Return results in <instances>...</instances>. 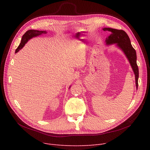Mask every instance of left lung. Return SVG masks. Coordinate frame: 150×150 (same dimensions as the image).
Returning a JSON list of instances; mask_svg holds the SVG:
<instances>
[{
  "instance_id": "8db88e82",
  "label": "left lung",
  "mask_w": 150,
  "mask_h": 150,
  "mask_svg": "<svg viewBox=\"0 0 150 150\" xmlns=\"http://www.w3.org/2000/svg\"><path fill=\"white\" fill-rule=\"evenodd\" d=\"M103 30L111 32V34L106 39V44L107 45L115 44L118 48H119L123 52L129 61L134 74L135 75L136 86L137 90L139 69L137 65V55L135 49L133 48L131 44V41L128 35L122 30L103 28Z\"/></svg>"
}]
</instances>
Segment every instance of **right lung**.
Masks as SVG:
<instances>
[{"label": "right lung", "mask_w": 150, "mask_h": 150, "mask_svg": "<svg viewBox=\"0 0 150 150\" xmlns=\"http://www.w3.org/2000/svg\"><path fill=\"white\" fill-rule=\"evenodd\" d=\"M47 32L46 31H40V30H29L26 33L23 35L22 37L21 42L18 46V48L15 51V53H17L21 49L23 48V47L25 45V44L30 40V39L33 38L34 37L38 36L39 35H41L42 34H46ZM70 88V86L69 87Z\"/></svg>", "instance_id": "right-lung-1"}]
</instances>
